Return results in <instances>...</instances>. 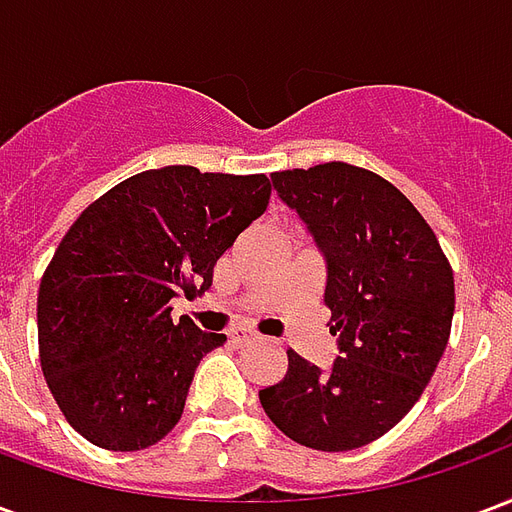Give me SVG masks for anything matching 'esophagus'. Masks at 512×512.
I'll return each instance as SVG.
<instances>
[{
	"mask_svg": "<svg viewBox=\"0 0 512 512\" xmlns=\"http://www.w3.org/2000/svg\"><path fill=\"white\" fill-rule=\"evenodd\" d=\"M249 340H255V332H249V329H244V326H235V329H230V343L233 345H246Z\"/></svg>",
	"mask_w": 512,
	"mask_h": 512,
	"instance_id": "obj_1",
	"label": "esophagus"
}]
</instances>
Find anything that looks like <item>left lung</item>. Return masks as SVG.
Listing matches in <instances>:
<instances>
[{
    "label": "left lung",
    "instance_id": "left-lung-1",
    "mask_svg": "<svg viewBox=\"0 0 512 512\" xmlns=\"http://www.w3.org/2000/svg\"><path fill=\"white\" fill-rule=\"evenodd\" d=\"M326 255L340 354L321 370L288 351L260 406L288 439L323 452L365 447L406 417L436 373L455 279L425 216L389 180L348 161L271 175Z\"/></svg>",
    "mask_w": 512,
    "mask_h": 512
}]
</instances>
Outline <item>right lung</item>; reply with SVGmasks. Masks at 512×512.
Masks as SVG:
<instances>
[{
    "mask_svg": "<svg viewBox=\"0 0 512 512\" xmlns=\"http://www.w3.org/2000/svg\"><path fill=\"white\" fill-rule=\"evenodd\" d=\"M266 175L145 169L90 202L38 290V354L62 417L95 447L145 450L178 425L200 359L224 334L172 321L268 208Z\"/></svg>",
    "mask_w": 512,
    "mask_h": 512,
    "instance_id": "obj_1",
    "label": "right lung"
}]
</instances>
